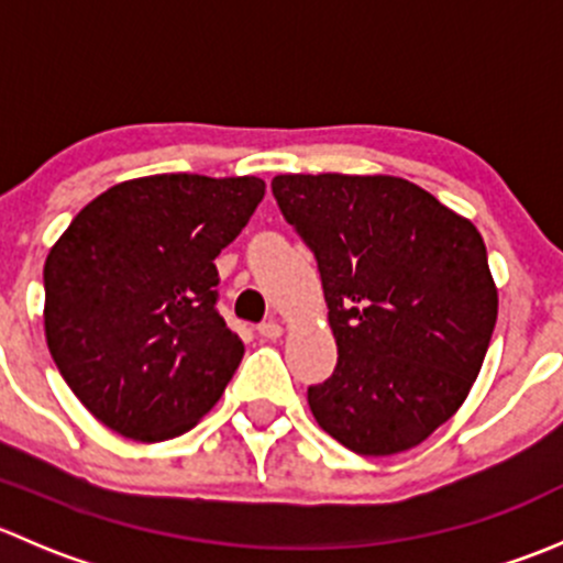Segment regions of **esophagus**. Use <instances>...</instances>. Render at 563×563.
Here are the masks:
<instances>
[{
    "instance_id": "obj_1",
    "label": "esophagus",
    "mask_w": 563,
    "mask_h": 563,
    "mask_svg": "<svg viewBox=\"0 0 563 563\" xmlns=\"http://www.w3.org/2000/svg\"><path fill=\"white\" fill-rule=\"evenodd\" d=\"M258 334H261V338H264V340H277V338H280V334H283V327H280V323H277V321H264V323H261V327H258Z\"/></svg>"
}]
</instances>
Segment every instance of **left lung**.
Returning <instances> with one entry per match:
<instances>
[{"label":"left lung","mask_w":563,"mask_h":563,"mask_svg":"<svg viewBox=\"0 0 563 563\" xmlns=\"http://www.w3.org/2000/svg\"><path fill=\"white\" fill-rule=\"evenodd\" d=\"M272 192L313 250L338 343L308 389L316 422L356 455L422 444L463 406L496 327L479 231L400 176L280 174Z\"/></svg>","instance_id":"1"}]
</instances>
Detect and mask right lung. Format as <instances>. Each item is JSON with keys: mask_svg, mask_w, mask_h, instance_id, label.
Here are the masks:
<instances>
[{"mask_svg": "<svg viewBox=\"0 0 563 563\" xmlns=\"http://www.w3.org/2000/svg\"><path fill=\"white\" fill-rule=\"evenodd\" d=\"M258 176L119 181L73 218L45 258V340L95 419L133 441L201 422L245 345L218 313L214 258L264 198Z\"/></svg>", "mask_w": 563, "mask_h": 563, "instance_id": "1", "label": "right lung"}]
</instances>
